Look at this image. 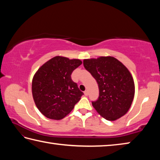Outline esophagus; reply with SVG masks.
<instances>
[{
  "label": "esophagus",
  "instance_id": "34e87169",
  "mask_svg": "<svg viewBox=\"0 0 160 160\" xmlns=\"http://www.w3.org/2000/svg\"><path fill=\"white\" fill-rule=\"evenodd\" d=\"M84 95H85L86 96H87L88 95V91H84Z\"/></svg>",
  "mask_w": 160,
  "mask_h": 160
}]
</instances>
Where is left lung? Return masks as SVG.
Segmentation results:
<instances>
[{
	"instance_id": "8db88e82",
	"label": "left lung",
	"mask_w": 160,
	"mask_h": 160,
	"mask_svg": "<svg viewBox=\"0 0 160 160\" xmlns=\"http://www.w3.org/2000/svg\"><path fill=\"white\" fill-rule=\"evenodd\" d=\"M83 66L98 85L99 97L92 102L98 113L109 121L124 116L135 93L133 77L127 67L110 56L84 60Z\"/></svg>"
}]
</instances>
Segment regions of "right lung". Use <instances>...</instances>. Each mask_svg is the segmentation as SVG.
Wrapping results in <instances>:
<instances>
[{
	"instance_id": "obj_1",
	"label": "right lung",
	"mask_w": 160,
	"mask_h": 160,
	"mask_svg": "<svg viewBox=\"0 0 160 160\" xmlns=\"http://www.w3.org/2000/svg\"><path fill=\"white\" fill-rule=\"evenodd\" d=\"M82 64L78 59L56 56L36 72L32 80L33 98L47 118L63 119L80 100L83 93L73 82L71 74Z\"/></svg>"
}]
</instances>
